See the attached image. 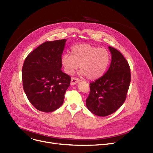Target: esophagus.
Here are the masks:
<instances>
[{"label": "esophagus", "instance_id": "34e87169", "mask_svg": "<svg viewBox=\"0 0 153 153\" xmlns=\"http://www.w3.org/2000/svg\"><path fill=\"white\" fill-rule=\"evenodd\" d=\"M79 81H80V79H78V78L73 77V78H71V85H75Z\"/></svg>", "mask_w": 153, "mask_h": 153}]
</instances>
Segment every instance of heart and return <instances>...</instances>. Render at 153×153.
<instances>
[{
  "instance_id": "b5f03b06",
  "label": "heart",
  "mask_w": 153,
  "mask_h": 153,
  "mask_svg": "<svg viewBox=\"0 0 153 153\" xmlns=\"http://www.w3.org/2000/svg\"><path fill=\"white\" fill-rule=\"evenodd\" d=\"M110 61L107 50L94 47L89 44H81L71 48V55L64 53L61 62L64 70L73 75L80 65L81 73L89 80H96L103 75Z\"/></svg>"
}]
</instances>
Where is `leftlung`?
Instances as JSON below:
<instances>
[{"instance_id":"1","label":"left lung","mask_w":153,"mask_h":153,"mask_svg":"<svg viewBox=\"0 0 153 153\" xmlns=\"http://www.w3.org/2000/svg\"><path fill=\"white\" fill-rule=\"evenodd\" d=\"M112 61L104 75L90 84L86 106L98 116L115 112L126 100L131 82L130 68L126 59L117 50L108 47Z\"/></svg>"}]
</instances>
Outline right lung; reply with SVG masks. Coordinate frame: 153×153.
<instances>
[{"instance_id":"right-lung-1","label":"right lung","mask_w":153,"mask_h":153,"mask_svg":"<svg viewBox=\"0 0 153 153\" xmlns=\"http://www.w3.org/2000/svg\"><path fill=\"white\" fill-rule=\"evenodd\" d=\"M66 39L47 41L26 57L22 68L25 93L39 111L52 112L61 106L71 77L61 71Z\"/></svg>"}]
</instances>
